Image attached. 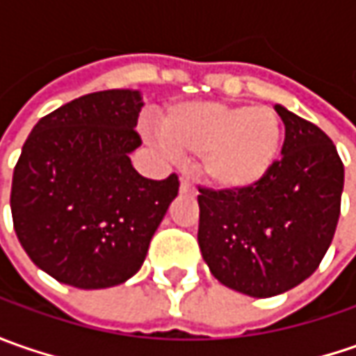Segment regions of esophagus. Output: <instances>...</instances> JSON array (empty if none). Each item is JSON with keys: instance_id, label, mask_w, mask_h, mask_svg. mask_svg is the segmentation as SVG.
I'll return each instance as SVG.
<instances>
[{"instance_id": "34e87169", "label": "esophagus", "mask_w": 356, "mask_h": 356, "mask_svg": "<svg viewBox=\"0 0 356 356\" xmlns=\"http://www.w3.org/2000/svg\"><path fill=\"white\" fill-rule=\"evenodd\" d=\"M180 194H194V188H192L188 178H182V180H180Z\"/></svg>"}]
</instances>
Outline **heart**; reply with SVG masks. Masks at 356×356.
I'll use <instances>...</instances> for the list:
<instances>
[{
    "mask_svg": "<svg viewBox=\"0 0 356 356\" xmlns=\"http://www.w3.org/2000/svg\"><path fill=\"white\" fill-rule=\"evenodd\" d=\"M160 138L176 154L198 156V174L218 190L257 184L280 154L281 120L269 106L196 101L170 108Z\"/></svg>",
    "mask_w": 356,
    "mask_h": 356,
    "instance_id": "1",
    "label": "heart"
}]
</instances>
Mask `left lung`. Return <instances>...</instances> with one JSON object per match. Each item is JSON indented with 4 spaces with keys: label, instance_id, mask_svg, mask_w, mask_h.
Returning a JSON list of instances; mask_svg holds the SVG:
<instances>
[{
    "label": "left lung",
    "instance_id": "1",
    "mask_svg": "<svg viewBox=\"0 0 356 356\" xmlns=\"http://www.w3.org/2000/svg\"><path fill=\"white\" fill-rule=\"evenodd\" d=\"M285 124L280 160L245 190L200 188L198 243L222 285L273 297L305 281L335 236L345 168L319 127L275 104Z\"/></svg>",
    "mask_w": 356,
    "mask_h": 356
}]
</instances>
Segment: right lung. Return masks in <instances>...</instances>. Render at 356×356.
Masks as SVG:
<instances>
[{
	"instance_id": "right-lung-1",
	"label": "right lung",
	"mask_w": 356,
	"mask_h": 356,
	"mask_svg": "<svg viewBox=\"0 0 356 356\" xmlns=\"http://www.w3.org/2000/svg\"><path fill=\"white\" fill-rule=\"evenodd\" d=\"M140 90L90 92L43 117L23 144L11 216L23 250L51 277L79 289L130 280L178 196V176L132 168Z\"/></svg>"
}]
</instances>
